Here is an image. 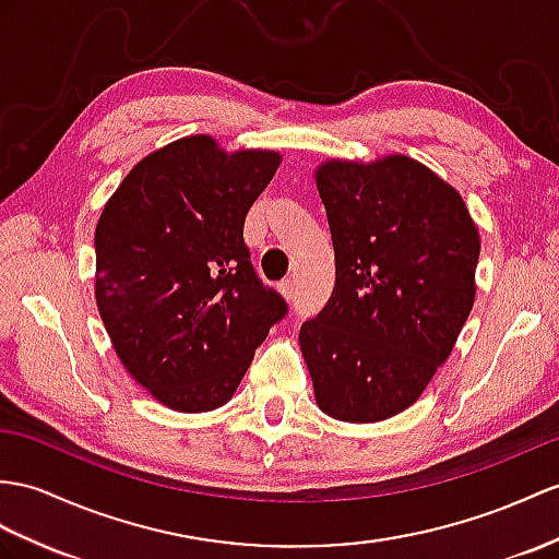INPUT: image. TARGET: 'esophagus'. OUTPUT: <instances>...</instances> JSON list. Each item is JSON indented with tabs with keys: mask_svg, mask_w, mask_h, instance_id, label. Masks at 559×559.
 <instances>
[{
	"mask_svg": "<svg viewBox=\"0 0 559 559\" xmlns=\"http://www.w3.org/2000/svg\"><path fill=\"white\" fill-rule=\"evenodd\" d=\"M280 292H282L284 298H287V301H294V298H296V284H294V280L292 277L282 280L280 282Z\"/></svg>",
	"mask_w": 559,
	"mask_h": 559,
	"instance_id": "obj_1",
	"label": "esophagus"
}]
</instances>
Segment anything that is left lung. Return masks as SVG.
I'll return each instance as SVG.
<instances>
[{"label": "left lung", "mask_w": 559, "mask_h": 559, "mask_svg": "<svg viewBox=\"0 0 559 559\" xmlns=\"http://www.w3.org/2000/svg\"><path fill=\"white\" fill-rule=\"evenodd\" d=\"M336 282L298 332L320 411L367 425L411 407L474 306L479 233L465 201L411 156L316 170Z\"/></svg>", "instance_id": "left-lung-1"}]
</instances>
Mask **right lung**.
<instances>
[{"instance_id": "add662e5", "label": "right lung", "mask_w": 559, "mask_h": 559, "mask_svg": "<svg viewBox=\"0 0 559 559\" xmlns=\"http://www.w3.org/2000/svg\"><path fill=\"white\" fill-rule=\"evenodd\" d=\"M280 160L192 134L142 158L102 211L99 316L134 382L170 411L206 413L233 399L287 316L243 243L247 213Z\"/></svg>"}]
</instances>
